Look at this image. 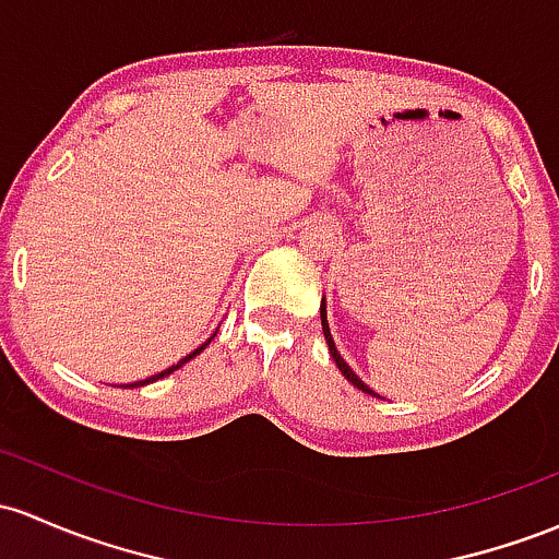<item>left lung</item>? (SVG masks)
<instances>
[{"instance_id": "obj_1", "label": "left lung", "mask_w": 559, "mask_h": 559, "mask_svg": "<svg viewBox=\"0 0 559 559\" xmlns=\"http://www.w3.org/2000/svg\"><path fill=\"white\" fill-rule=\"evenodd\" d=\"M321 326H323V336H326V345H329V353H331V358H334V364H336V369L342 371V377L347 379L349 384H353V388H358L360 392H366V395H373V397H379L377 392H373L369 384H364V379L358 377V373H355L353 369H349L347 366V360L342 358L340 355V349H336V345H334V336H331V329H329V321H326V299H323L321 302Z\"/></svg>"}]
</instances>
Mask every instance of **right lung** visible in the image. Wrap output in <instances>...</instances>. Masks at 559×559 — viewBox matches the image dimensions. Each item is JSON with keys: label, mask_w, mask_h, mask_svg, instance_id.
<instances>
[{"label": "right lung", "mask_w": 559, "mask_h": 559, "mask_svg": "<svg viewBox=\"0 0 559 559\" xmlns=\"http://www.w3.org/2000/svg\"><path fill=\"white\" fill-rule=\"evenodd\" d=\"M214 336H217V331H214V334L210 336V340H206V342H204V345H199V347H195V349H190V353L186 355V358H180V360H177V364H171V366H169V369H164V371H158V373H151V377L140 379V382H130V384H121V388H145V384H153V382H158V379L169 377V373H171V371H177V369H180V366H186L190 358H195V355H199V353H201V349H204L206 345H210V342L214 340Z\"/></svg>", "instance_id": "obj_1"}]
</instances>
